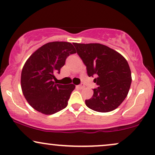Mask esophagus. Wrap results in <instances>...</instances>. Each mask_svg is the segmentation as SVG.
I'll return each instance as SVG.
<instances>
[{
	"mask_svg": "<svg viewBox=\"0 0 155 155\" xmlns=\"http://www.w3.org/2000/svg\"><path fill=\"white\" fill-rule=\"evenodd\" d=\"M77 88L80 89H82L84 88V85L83 84H81L77 86Z\"/></svg>",
	"mask_w": 155,
	"mask_h": 155,
	"instance_id": "esophagus-1",
	"label": "esophagus"
}]
</instances>
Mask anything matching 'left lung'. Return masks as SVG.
Listing matches in <instances>:
<instances>
[{"mask_svg":"<svg viewBox=\"0 0 155 155\" xmlns=\"http://www.w3.org/2000/svg\"><path fill=\"white\" fill-rule=\"evenodd\" d=\"M76 53L87 66L89 77L95 75L98 86L85 100L89 108L100 113L116 109L127 96L131 84V73L125 58L115 50L99 43H74Z\"/></svg>","mask_w":155,"mask_h":155,"instance_id":"obj_1","label":"left lung"}]
</instances>
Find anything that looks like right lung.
<instances>
[{
  "mask_svg": "<svg viewBox=\"0 0 155 155\" xmlns=\"http://www.w3.org/2000/svg\"><path fill=\"white\" fill-rule=\"evenodd\" d=\"M76 53L71 43L52 42L37 50L26 61L21 76L22 92L36 110L51 115L68 105L74 84H55V74H60L66 60Z\"/></svg>",
  "mask_w": 155,
  "mask_h": 155,
  "instance_id": "right-lung-1",
  "label": "right lung"
}]
</instances>
